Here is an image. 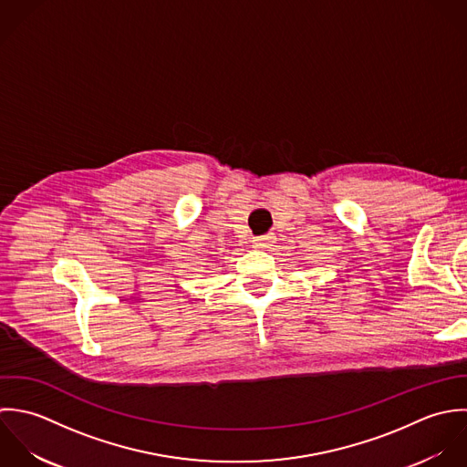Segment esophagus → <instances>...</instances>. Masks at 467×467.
I'll use <instances>...</instances> for the list:
<instances>
[{
    "instance_id": "obj_1",
    "label": "esophagus",
    "mask_w": 467,
    "mask_h": 467,
    "mask_svg": "<svg viewBox=\"0 0 467 467\" xmlns=\"http://www.w3.org/2000/svg\"><path fill=\"white\" fill-rule=\"evenodd\" d=\"M253 242H254L256 249H269L275 244V236L273 234H264V236H256Z\"/></svg>"
}]
</instances>
